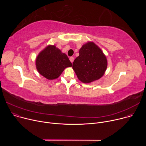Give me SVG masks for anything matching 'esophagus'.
<instances>
[{
	"mask_svg": "<svg viewBox=\"0 0 146 146\" xmlns=\"http://www.w3.org/2000/svg\"><path fill=\"white\" fill-rule=\"evenodd\" d=\"M69 59H70V62H72V63H73V61H74V58L73 56H71V57H70Z\"/></svg>",
	"mask_w": 146,
	"mask_h": 146,
	"instance_id": "obj_1",
	"label": "esophagus"
}]
</instances>
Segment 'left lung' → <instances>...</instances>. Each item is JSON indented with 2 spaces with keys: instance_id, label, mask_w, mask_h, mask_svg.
Returning a JSON list of instances; mask_svg holds the SVG:
<instances>
[{
  "instance_id": "8db88e82",
  "label": "left lung",
  "mask_w": 146,
  "mask_h": 146,
  "mask_svg": "<svg viewBox=\"0 0 146 146\" xmlns=\"http://www.w3.org/2000/svg\"><path fill=\"white\" fill-rule=\"evenodd\" d=\"M107 65V59L102 51L94 43L88 42L80 49L73 69L81 81L89 83L102 77Z\"/></svg>"
}]
</instances>
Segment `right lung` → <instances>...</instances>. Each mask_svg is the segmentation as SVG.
<instances>
[{
    "instance_id": "1",
    "label": "right lung",
    "mask_w": 146,
    "mask_h": 146,
    "mask_svg": "<svg viewBox=\"0 0 146 146\" xmlns=\"http://www.w3.org/2000/svg\"><path fill=\"white\" fill-rule=\"evenodd\" d=\"M39 73L48 80L58 78L66 68L72 64L68 56L55 46H48L41 51L36 60Z\"/></svg>"
}]
</instances>
